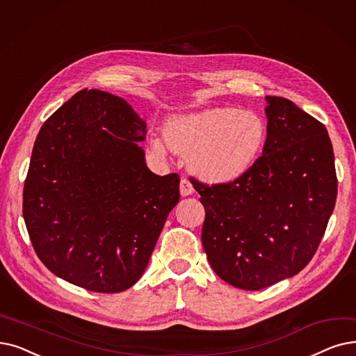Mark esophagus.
<instances>
[{"mask_svg": "<svg viewBox=\"0 0 356 356\" xmlns=\"http://www.w3.org/2000/svg\"><path fill=\"white\" fill-rule=\"evenodd\" d=\"M193 184L191 183V180L189 179H186V177H181V180H180V195L181 196H189V195H192L193 193Z\"/></svg>", "mask_w": 356, "mask_h": 356, "instance_id": "esophagus-1", "label": "esophagus"}]
</instances>
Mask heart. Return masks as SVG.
<instances>
[{"label":"heart","instance_id":"b5f03b06","mask_svg":"<svg viewBox=\"0 0 356 356\" xmlns=\"http://www.w3.org/2000/svg\"><path fill=\"white\" fill-rule=\"evenodd\" d=\"M164 138L175 152L189 157L200 179L225 184L249 173L265 147L266 125L253 112L212 107L170 118ZM152 148L164 152L159 140L152 143Z\"/></svg>","mask_w":356,"mask_h":356}]
</instances>
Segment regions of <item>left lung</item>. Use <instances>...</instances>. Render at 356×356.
<instances>
[{
	"mask_svg": "<svg viewBox=\"0 0 356 356\" xmlns=\"http://www.w3.org/2000/svg\"><path fill=\"white\" fill-rule=\"evenodd\" d=\"M266 143L249 173L191 181L205 208L202 244L215 273L259 291L301 272L317 252L337 196L326 127L291 100L266 96Z\"/></svg>",
	"mask_w": 356,
	"mask_h": 356,
	"instance_id": "left-lung-1",
	"label": "left lung"
}]
</instances>
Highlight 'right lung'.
I'll use <instances>...</instances> for the list:
<instances>
[{"label":"right lung","instance_id":"1","mask_svg":"<svg viewBox=\"0 0 356 356\" xmlns=\"http://www.w3.org/2000/svg\"><path fill=\"white\" fill-rule=\"evenodd\" d=\"M147 125L132 106L81 90L36 138L23 189L30 241L54 275L115 293L144 273L180 199L176 173L154 175L138 145Z\"/></svg>","mask_w":356,"mask_h":356}]
</instances>
